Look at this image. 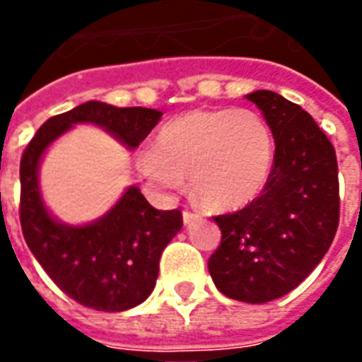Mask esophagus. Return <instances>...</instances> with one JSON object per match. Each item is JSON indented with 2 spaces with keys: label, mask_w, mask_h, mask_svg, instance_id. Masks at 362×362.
<instances>
[{
  "label": "esophagus",
  "mask_w": 362,
  "mask_h": 362,
  "mask_svg": "<svg viewBox=\"0 0 362 362\" xmlns=\"http://www.w3.org/2000/svg\"><path fill=\"white\" fill-rule=\"evenodd\" d=\"M199 218H201V214H199V212H192V210H184V223H186V226L193 223V221L199 220Z\"/></svg>",
  "instance_id": "esophagus-1"
}]
</instances>
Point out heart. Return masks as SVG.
<instances>
[{
  "mask_svg": "<svg viewBox=\"0 0 362 362\" xmlns=\"http://www.w3.org/2000/svg\"><path fill=\"white\" fill-rule=\"evenodd\" d=\"M136 169L161 192H193L212 210H237L263 193L274 169V136L253 110H192L161 127Z\"/></svg>",
  "mask_w": 362,
  "mask_h": 362,
  "instance_id": "heart-1",
  "label": "heart"
}]
</instances>
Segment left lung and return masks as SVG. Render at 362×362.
Returning a JSON list of instances; mask_svg holds the SVG:
<instances>
[{"label": "left lung", "mask_w": 362, "mask_h": 362, "mask_svg": "<svg viewBox=\"0 0 362 362\" xmlns=\"http://www.w3.org/2000/svg\"><path fill=\"white\" fill-rule=\"evenodd\" d=\"M246 98L272 129L274 169L255 201L214 216L221 242L209 270L226 297L263 304L293 291L334 240L338 165L334 146L306 110L269 90Z\"/></svg>", "instance_id": "left-lung-1"}]
</instances>
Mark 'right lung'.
I'll use <instances>...</instances> for the list:
<instances>
[{
    "mask_svg": "<svg viewBox=\"0 0 362 362\" xmlns=\"http://www.w3.org/2000/svg\"><path fill=\"white\" fill-rule=\"evenodd\" d=\"M161 112L144 107L118 109L88 101L52 116L39 127L20 159V226L25 244L62 291L86 308L124 312L152 293L165 246L182 229L180 210H158L135 186L112 209L88 226L59 223L39 192V161L50 142L75 124H95L136 148Z\"/></svg>",
    "mask_w": 362,
    "mask_h": 362,
    "instance_id": "add662e5",
    "label": "right lung"
}]
</instances>
